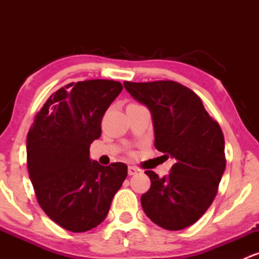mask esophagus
<instances>
[{
  "instance_id": "esophagus-1",
  "label": "esophagus",
  "mask_w": 259,
  "mask_h": 259,
  "mask_svg": "<svg viewBox=\"0 0 259 259\" xmlns=\"http://www.w3.org/2000/svg\"><path fill=\"white\" fill-rule=\"evenodd\" d=\"M138 171L139 169L136 167H133V165H129V168H127V174L129 175H135Z\"/></svg>"
}]
</instances>
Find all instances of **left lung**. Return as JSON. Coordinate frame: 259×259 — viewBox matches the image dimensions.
Listing matches in <instances>:
<instances>
[{
  "instance_id": "obj_1",
  "label": "left lung",
  "mask_w": 259,
  "mask_h": 259,
  "mask_svg": "<svg viewBox=\"0 0 259 259\" xmlns=\"http://www.w3.org/2000/svg\"><path fill=\"white\" fill-rule=\"evenodd\" d=\"M130 95L152 114L154 147L175 163L162 179L146 170L150 190L141 206L154 224L181 230L196 223L214 200L225 170L224 135L200 97L171 80L124 81Z\"/></svg>"
}]
</instances>
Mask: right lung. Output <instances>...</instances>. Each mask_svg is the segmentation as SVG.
I'll return each mask as SVG.
<instances>
[{
	"mask_svg": "<svg viewBox=\"0 0 259 259\" xmlns=\"http://www.w3.org/2000/svg\"><path fill=\"white\" fill-rule=\"evenodd\" d=\"M123 90L114 80H85L50 96L26 136V163L37 202L59 227L84 233L108 214L127 175L124 163L90 159L107 108Z\"/></svg>",
	"mask_w": 259,
	"mask_h": 259,
	"instance_id": "add662e5",
	"label": "right lung"
}]
</instances>
